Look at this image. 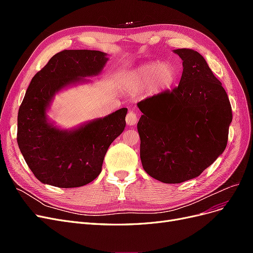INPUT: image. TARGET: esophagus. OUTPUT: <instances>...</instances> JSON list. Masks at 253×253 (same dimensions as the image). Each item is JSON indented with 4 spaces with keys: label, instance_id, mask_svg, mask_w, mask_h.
Masks as SVG:
<instances>
[{
    "label": "esophagus",
    "instance_id": "1",
    "mask_svg": "<svg viewBox=\"0 0 253 253\" xmlns=\"http://www.w3.org/2000/svg\"><path fill=\"white\" fill-rule=\"evenodd\" d=\"M126 121L127 126H135L137 122V115L134 112L129 111L126 117Z\"/></svg>",
    "mask_w": 253,
    "mask_h": 253
}]
</instances>
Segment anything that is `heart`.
<instances>
[{
  "label": "heart",
  "instance_id": "obj_1",
  "mask_svg": "<svg viewBox=\"0 0 253 253\" xmlns=\"http://www.w3.org/2000/svg\"><path fill=\"white\" fill-rule=\"evenodd\" d=\"M127 79L135 88L150 86L153 94L171 89L178 79V70L172 62H149L128 74Z\"/></svg>",
  "mask_w": 253,
  "mask_h": 253
}]
</instances>
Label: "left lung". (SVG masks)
Masks as SVG:
<instances>
[{"label":"left lung","instance_id":"obj_1","mask_svg":"<svg viewBox=\"0 0 253 253\" xmlns=\"http://www.w3.org/2000/svg\"><path fill=\"white\" fill-rule=\"evenodd\" d=\"M173 51L182 60L178 86L137 104L142 167L165 183L195 178L215 162L232 121L226 90L204 57L190 48Z\"/></svg>","mask_w":253,"mask_h":253}]
</instances>
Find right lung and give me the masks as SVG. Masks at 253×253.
<instances>
[{"label": "right lung", "instance_id": "1", "mask_svg": "<svg viewBox=\"0 0 253 253\" xmlns=\"http://www.w3.org/2000/svg\"><path fill=\"white\" fill-rule=\"evenodd\" d=\"M108 55L99 50L70 49L56 53L30 81L18 114L17 140L29 169L45 185L76 188L100 174L111 143L126 127V108L72 129L47 118L53 97L68 86L89 82L100 74Z\"/></svg>", "mask_w": 253, "mask_h": 253}]
</instances>
